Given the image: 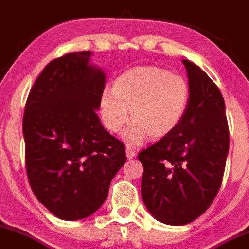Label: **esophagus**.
I'll list each match as a JSON object with an SVG mask.
<instances>
[{"instance_id": "esophagus-1", "label": "esophagus", "mask_w": 249, "mask_h": 249, "mask_svg": "<svg viewBox=\"0 0 249 249\" xmlns=\"http://www.w3.org/2000/svg\"><path fill=\"white\" fill-rule=\"evenodd\" d=\"M125 156H127L128 159H133V158L136 156V153H135V151H133L132 147L128 146V147H125Z\"/></svg>"}]
</instances>
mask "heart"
I'll return each instance as SVG.
<instances>
[{"instance_id":"1","label":"heart","mask_w":249,"mask_h":249,"mask_svg":"<svg viewBox=\"0 0 249 249\" xmlns=\"http://www.w3.org/2000/svg\"><path fill=\"white\" fill-rule=\"evenodd\" d=\"M190 100L188 82L159 66H140L120 74L113 89L101 92L98 109L104 127L111 133L124 130L127 142L138 145L149 135L161 139L180 124Z\"/></svg>"}]
</instances>
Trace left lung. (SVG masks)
<instances>
[{
	"instance_id": "left-lung-1",
	"label": "left lung",
	"mask_w": 249,
	"mask_h": 249,
	"mask_svg": "<svg viewBox=\"0 0 249 249\" xmlns=\"http://www.w3.org/2000/svg\"><path fill=\"white\" fill-rule=\"evenodd\" d=\"M190 100L180 124L139 153L141 196L151 215L170 226L199 217L215 199L229 151L223 96L199 66L183 59Z\"/></svg>"
}]
</instances>
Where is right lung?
<instances>
[{
    "mask_svg": "<svg viewBox=\"0 0 249 249\" xmlns=\"http://www.w3.org/2000/svg\"><path fill=\"white\" fill-rule=\"evenodd\" d=\"M91 51L52 60L29 92L22 129L31 188L60 220L97 211L111 179L125 162L124 145L96 114L106 73L91 64Z\"/></svg>",
    "mask_w": 249,
    "mask_h": 249,
    "instance_id": "right-lung-1",
    "label": "right lung"
}]
</instances>
